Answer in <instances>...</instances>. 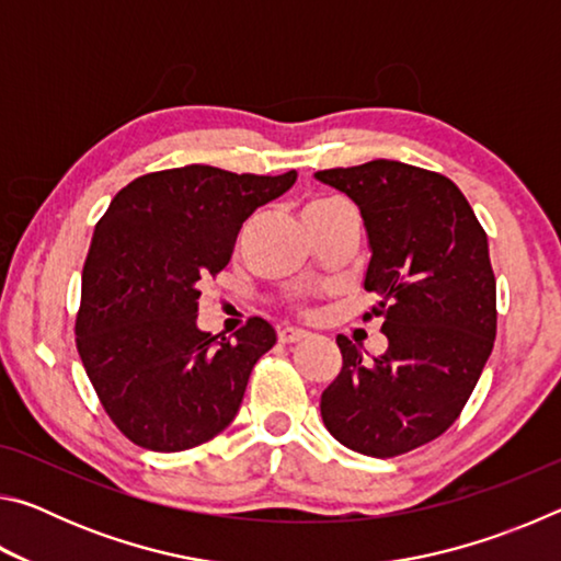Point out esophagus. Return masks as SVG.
<instances>
[{
    "mask_svg": "<svg viewBox=\"0 0 561 561\" xmlns=\"http://www.w3.org/2000/svg\"><path fill=\"white\" fill-rule=\"evenodd\" d=\"M304 339H309L307 331H301V329H291V327H284V329H279V341H282V344L291 346V344H299V341H304Z\"/></svg>",
    "mask_w": 561,
    "mask_h": 561,
    "instance_id": "34e87169",
    "label": "esophagus"
}]
</instances>
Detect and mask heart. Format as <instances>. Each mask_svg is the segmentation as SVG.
I'll return each mask as SVG.
<instances>
[{"instance_id": "1", "label": "heart", "mask_w": 561, "mask_h": 561, "mask_svg": "<svg viewBox=\"0 0 561 561\" xmlns=\"http://www.w3.org/2000/svg\"><path fill=\"white\" fill-rule=\"evenodd\" d=\"M341 201L336 197H317V201H311L307 207H304V215H311V213H319V210H327V207H334Z\"/></svg>"}]
</instances>
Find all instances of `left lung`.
Returning <instances> with one entry per match:
<instances>
[{"mask_svg": "<svg viewBox=\"0 0 561 561\" xmlns=\"http://www.w3.org/2000/svg\"><path fill=\"white\" fill-rule=\"evenodd\" d=\"M317 180L358 205L371 247L364 287L378 297L388 348L371 360L346 336L321 417L346 448L393 458L455 423L485 368L497 331L488 234L465 195L440 173L371 160Z\"/></svg>", "mask_w": 561, "mask_h": 561, "instance_id": "8db88e82", "label": "left lung"}]
</instances>
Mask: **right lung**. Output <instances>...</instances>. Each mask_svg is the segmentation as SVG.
Segmentation results:
<instances>
[{"instance_id":"add662e5","label":"right lung","mask_w":561,"mask_h":561,"mask_svg":"<svg viewBox=\"0 0 561 561\" xmlns=\"http://www.w3.org/2000/svg\"><path fill=\"white\" fill-rule=\"evenodd\" d=\"M297 180L185 165L136 178L113 197L81 274L76 348L118 431L178 453L222 433L254 364L277 344L254 317L234 339L197 329V282L222 272L242 222Z\"/></svg>"}]
</instances>
